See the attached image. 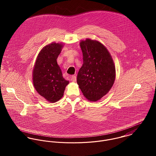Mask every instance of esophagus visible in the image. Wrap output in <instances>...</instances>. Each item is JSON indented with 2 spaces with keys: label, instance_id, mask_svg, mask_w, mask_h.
<instances>
[{
  "label": "esophagus",
  "instance_id": "1",
  "mask_svg": "<svg viewBox=\"0 0 156 156\" xmlns=\"http://www.w3.org/2000/svg\"><path fill=\"white\" fill-rule=\"evenodd\" d=\"M71 80L72 82H75L76 81V76H74V75L71 76Z\"/></svg>",
  "mask_w": 156,
  "mask_h": 156
}]
</instances>
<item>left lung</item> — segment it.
I'll return each instance as SVG.
<instances>
[{
  "instance_id": "8db88e82",
  "label": "left lung",
  "mask_w": 156,
  "mask_h": 156,
  "mask_svg": "<svg viewBox=\"0 0 156 156\" xmlns=\"http://www.w3.org/2000/svg\"><path fill=\"white\" fill-rule=\"evenodd\" d=\"M83 64L77 77V83L90 101L100 100L111 89L116 71L113 61L106 47L89 38L81 41Z\"/></svg>"
}]
</instances>
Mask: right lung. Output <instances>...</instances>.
I'll use <instances>...</instances> for the list:
<instances>
[{
    "label": "right lung",
    "mask_w": 156,
    "mask_h": 156,
    "mask_svg": "<svg viewBox=\"0 0 156 156\" xmlns=\"http://www.w3.org/2000/svg\"><path fill=\"white\" fill-rule=\"evenodd\" d=\"M62 47V43H52L45 45L39 53L33 69L35 89L51 103H55L63 97L69 83V81L63 77L56 61Z\"/></svg>",
    "instance_id": "add662e5"
}]
</instances>
